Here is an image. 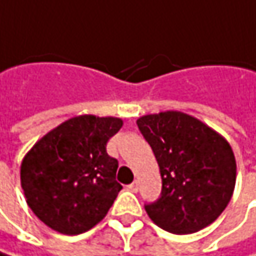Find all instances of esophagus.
Listing matches in <instances>:
<instances>
[{"label":"esophagus","mask_w":256,"mask_h":256,"mask_svg":"<svg viewBox=\"0 0 256 256\" xmlns=\"http://www.w3.org/2000/svg\"><path fill=\"white\" fill-rule=\"evenodd\" d=\"M128 190L133 191V192H138V190H139V182H138V181H133V182L128 186Z\"/></svg>","instance_id":"1"}]
</instances>
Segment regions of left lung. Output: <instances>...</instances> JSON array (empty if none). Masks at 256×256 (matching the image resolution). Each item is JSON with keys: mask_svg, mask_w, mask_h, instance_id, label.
<instances>
[{"mask_svg": "<svg viewBox=\"0 0 256 256\" xmlns=\"http://www.w3.org/2000/svg\"><path fill=\"white\" fill-rule=\"evenodd\" d=\"M162 178L160 197L146 204L150 220L175 234L198 232L226 208L236 184V160L229 142L202 120L162 112L138 118Z\"/></svg>", "mask_w": 256, "mask_h": 256, "instance_id": "8db88e82", "label": "left lung"}]
</instances>
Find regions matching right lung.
<instances>
[{
    "label": "right lung",
    "instance_id": "add662e5",
    "mask_svg": "<svg viewBox=\"0 0 256 256\" xmlns=\"http://www.w3.org/2000/svg\"><path fill=\"white\" fill-rule=\"evenodd\" d=\"M118 117L84 114L46 133L26 154L22 188L32 212L62 234H80L106 218L122 190L117 159L106 146L122 128Z\"/></svg>",
    "mask_w": 256,
    "mask_h": 256
}]
</instances>
